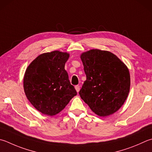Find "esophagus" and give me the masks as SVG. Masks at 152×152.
I'll list each match as a JSON object with an SVG mask.
<instances>
[{
  "instance_id": "esophagus-1",
  "label": "esophagus",
  "mask_w": 152,
  "mask_h": 152,
  "mask_svg": "<svg viewBox=\"0 0 152 152\" xmlns=\"http://www.w3.org/2000/svg\"><path fill=\"white\" fill-rule=\"evenodd\" d=\"M75 89L77 91V92L79 93V91H80V86L79 85H76L75 87Z\"/></svg>"
}]
</instances>
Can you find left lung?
<instances>
[{"label":"left lung","mask_w":152,"mask_h":152,"mask_svg":"<svg viewBox=\"0 0 152 152\" xmlns=\"http://www.w3.org/2000/svg\"><path fill=\"white\" fill-rule=\"evenodd\" d=\"M81 59L87 79L79 91L93 112L107 116L124 104L130 91L129 70L118 57L108 51L91 50Z\"/></svg>","instance_id":"left-lung-1"}]
</instances>
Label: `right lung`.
<instances>
[{
    "mask_svg": "<svg viewBox=\"0 0 152 152\" xmlns=\"http://www.w3.org/2000/svg\"><path fill=\"white\" fill-rule=\"evenodd\" d=\"M69 54L59 51L38 56L26 70L24 90L28 101L42 114L60 113L77 94L65 64Z\"/></svg>",
    "mask_w": 152,
    "mask_h": 152,
    "instance_id": "1",
    "label": "right lung"
}]
</instances>
